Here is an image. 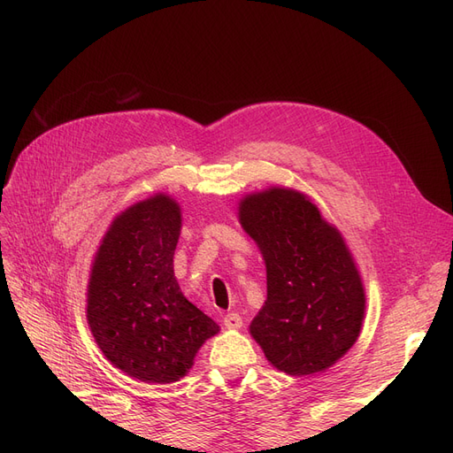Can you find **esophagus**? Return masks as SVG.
<instances>
[{"mask_svg":"<svg viewBox=\"0 0 453 453\" xmlns=\"http://www.w3.org/2000/svg\"><path fill=\"white\" fill-rule=\"evenodd\" d=\"M223 325L230 328V331H236V328L242 326V318L238 313H226L223 318Z\"/></svg>","mask_w":453,"mask_h":453,"instance_id":"obj_1","label":"esophagus"}]
</instances>
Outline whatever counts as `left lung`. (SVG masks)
Masks as SVG:
<instances>
[{"instance_id": "1", "label": "left lung", "mask_w": 453, "mask_h": 453, "mask_svg": "<svg viewBox=\"0 0 453 453\" xmlns=\"http://www.w3.org/2000/svg\"><path fill=\"white\" fill-rule=\"evenodd\" d=\"M238 221L266 266V300L251 336L285 374L325 372L357 342L366 310L344 236L308 195L289 187L245 195Z\"/></svg>"}]
</instances>
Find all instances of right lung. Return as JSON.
<instances>
[{
	"label": "right lung",
	"instance_id": "right-lung-1",
	"mask_svg": "<svg viewBox=\"0 0 453 453\" xmlns=\"http://www.w3.org/2000/svg\"><path fill=\"white\" fill-rule=\"evenodd\" d=\"M181 205L157 193L120 211L94 255L87 321L105 359L145 383L188 374L203 342L221 328L175 280Z\"/></svg>",
	"mask_w": 453,
	"mask_h": 453
}]
</instances>
